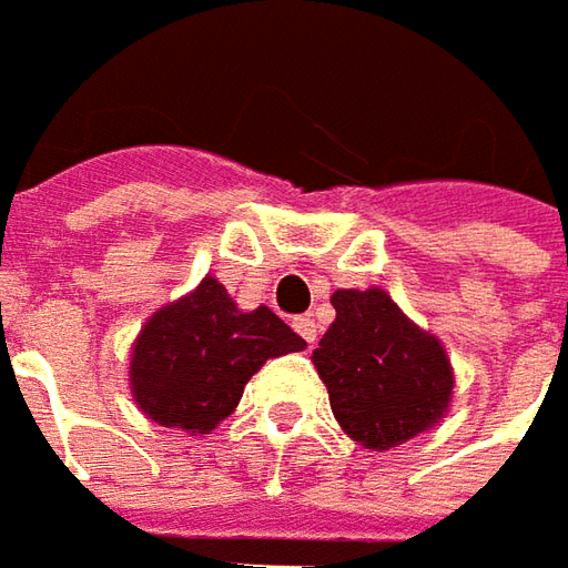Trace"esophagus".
<instances>
[{
	"label": "esophagus",
	"instance_id": "obj_1",
	"mask_svg": "<svg viewBox=\"0 0 568 568\" xmlns=\"http://www.w3.org/2000/svg\"><path fill=\"white\" fill-rule=\"evenodd\" d=\"M292 326H295V333L302 336L304 343L314 345V339H317V321H314V317H295Z\"/></svg>",
	"mask_w": 568,
	"mask_h": 568
}]
</instances>
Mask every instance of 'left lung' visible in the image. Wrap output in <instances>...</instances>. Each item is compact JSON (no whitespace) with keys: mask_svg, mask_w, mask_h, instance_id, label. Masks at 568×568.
Returning <instances> with one entry per match:
<instances>
[{"mask_svg":"<svg viewBox=\"0 0 568 568\" xmlns=\"http://www.w3.org/2000/svg\"><path fill=\"white\" fill-rule=\"evenodd\" d=\"M329 302L336 321L311 362L339 427L364 449H389L430 430L456 386L440 339L408 321L383 288H339Z\"/></svg>","mask_w":568,"mask_h":568,"instance_id":"1","label":"left lung"}]
</instances>
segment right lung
<instances>
[{
  "instance_id": "add662e5",
  "label": "right lung",
  "mask_w": 568,
  "mask_h": 568,
  "mask_svg": "<svg viewBox=\"0 0 568 568\" xmlns=\"http://www.w3.org/2000/svg\"><path fill=\"white\" fill-rule=\"evenodd\" d=\"M270 307L239 311L220 280L204 276L185 298L160 307L131 345V396L150 420L191 437L210 434L270 358L302 352Z\"/></svg>"
}]
</instances>
